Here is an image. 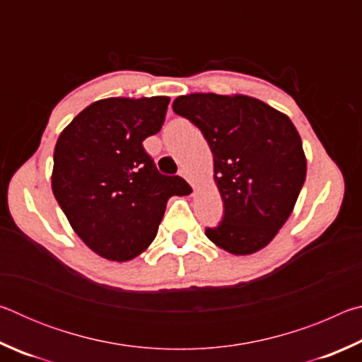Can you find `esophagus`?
<instances>
[{"instance_id": "1", "label": "esophagus", "mask_w": 362, "mask_h": 362, "mask_svg": "<svg viewBox=\"0 0 362 362\" xmlns=\"http://www.w3.org/2000/svg\"><path fill=\"white\" fill-rule=\"evenodd\" d=\"M180 175L183 177V179H185L188 183H189V185H192L193 188H194V180L192 179V175H189V173H188V170L185 169V168H183V169H180Z\"/></svg>"}]
</instances>
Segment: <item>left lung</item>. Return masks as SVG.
I'll return each mask as SVG.
<instances>
[{
  "label": "left lung",
  "instance_id": "1",
  "mask_svg": "<svg viewBox=\"0 0 362 362\" xmlns=\"http://www.w3.org/2000/svg\"><path fill=\"white\" fill-rule=\"evenodd\" d=\"M173 108L203 132L214 155L225 212L206 236L235 255L265 247L289 218L305 182L306 159L296 126L247 95H180Z\"/></svg>",
  "mask_w": 362,
  "mask_h": 362
}]
</instances>
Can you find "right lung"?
Instances as JSON below:
<instances>
[{
	"label": "right lung",
	"instance_id": "1",
	"mask_svg": "<svg viewBox=\"0 0 362 362\" xmlns=\"http://www.w3.org/2000/svg\"><path fill=\"white\" fill-rule=\"evenodd\" d=\"M169 97H112L90 103L59 136L52 193L71 228L103 259L131 260L150 246L168 199L188 194L144 148L161 131Z\"/></svg>",
	"mask_w": 362,
	"mask_h": 362
}]
</instances>
